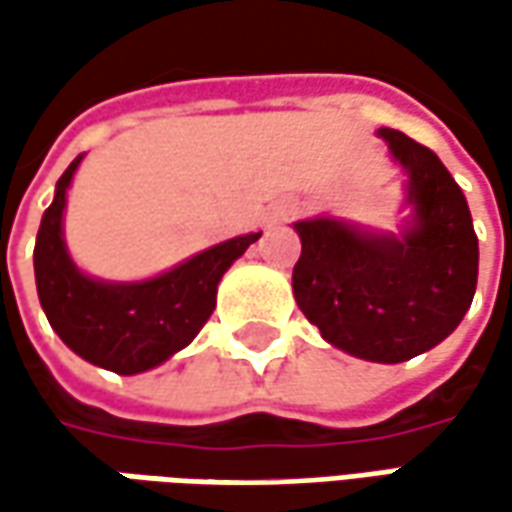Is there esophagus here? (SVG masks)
I'll list each match as a JSON object with an SVG mask.
<instances>
[{"label": "esophagus", "mask_w": 512, "mask_h": 512, "mask_svg": "<svg viewBox=\"0 0 512 512\" xmlns=\"http://www.w3.org/2000/svg\"><path fill=\"white\" fill-rule=\"evenodd\" d=\"M293 213V205H276L273 207V213H270V222H282Z\"/></svg>", "instance_id": "esophagus-1"}]
</instances>
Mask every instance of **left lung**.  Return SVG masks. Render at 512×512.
<instances>
[{
	"mask_svg": "<svg viewBox=\"0 0 512 512\" xmlns=\"http://www.w3.org/2000/svg\"><path fill=\"white\" fill-rule=\"evenodd\" d=\"M404 170L399 233L336 216L302 219L293 296L322 339L364 362L399 364L444 342L470 310L479 239L462 187L430 148L376 130Z\"/></svg>",
	"mask_w": 512,
	"mask_h": 512,
	"instance_id": "obj_1",
	"label": "left lung"
}]
</instances>
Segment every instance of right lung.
Returning a JSON list of instances; mask_svg holds the SVG:
<instances>
[{
	"instance_id": "add662e5",
	"label": "right lung",
	"mask_w": 512,
	"mask_h": 512,
	"mask_svg": "<svg viewBox=\"0 0 512 512\" xmlns=\"http://www.w3.org/2000/svg\"><path fill=\"white\" fill-rule=\"evenodd\" d=\"M59 176L33 247L36 293L50 327L85 362L136 376L168 362L196 339L213 307L216 287L262 233H245L207 247L165 273L142 282H108L88 276L65 245L68 187L79 162Z\"/></svg>"
}]
</instances>
